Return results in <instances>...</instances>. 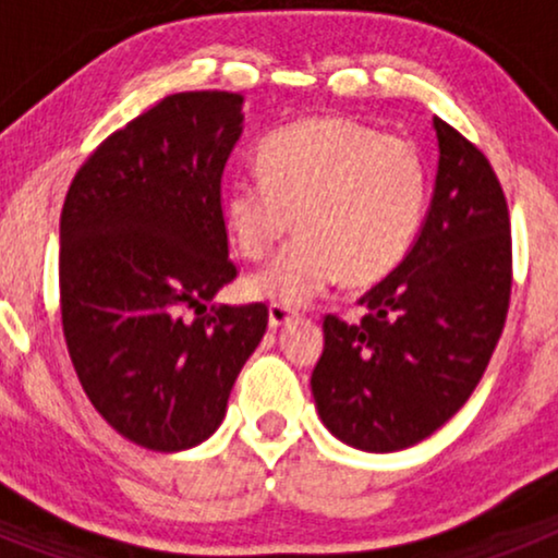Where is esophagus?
<instances>
[{
    "label": "esophagus",
    "mask_w": 558,
    "mask_h": 558,
    "mask_svg": "<svg viewBox=\"0 0 558 558\" xmlns=\"http://www.w3.org/2000/svg\"><path fill=\"white\" fill-rule=\"evenodd\" d=\"M290 318H293V310L290 307H282V304H270L268 307V322L270 327H282V324H288Z\"/></svg>",
    "instance_id": "34e87169"
}]
</instances>
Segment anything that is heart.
<instances>
[{"label": "heart", "instance_id": "b5f03b06", "mask_svg": "<svg viewBox=\"0 0 558 558\" xmlns=\"http://www.w3.org/2000/svg\"><path fill=\"white\" fill-rule=\"evenodd\" d=\"M259 175L226 186L231 243L263 259L293 229L302 234L245 279L254 299L302 307L343 276L386 279L416 243L430 201V172L416 145L347 117H315L270 133Z\"/></svg>", "mask_w": 558, "mask_h": 558}]
</instances>
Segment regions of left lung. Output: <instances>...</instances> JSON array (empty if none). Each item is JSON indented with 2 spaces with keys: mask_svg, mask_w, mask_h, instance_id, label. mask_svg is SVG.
<instances>
[{
  "mask_svg": "<svg viewBox=\"0 0 558 558\" xmlns=\"http://www.w3.org/2000/svg\"><path fill=\"white\" fill-rule=\"evenodd\" d=\"M438 175L422 234L366 295L354 324L324 318L313 397L347 445H418L472 397L500 340L511 299V220L489 159L433 120Z\"/></svg>",
  "mask_w": 558,
  "mask_h": 558,
  "instance_id": "1",
  "label": "left lung"
}]
</instances>
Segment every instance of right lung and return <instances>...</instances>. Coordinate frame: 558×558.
I'll use <instances>...</instances> for the list:
<instances>
[{
	"mask_svg": "<svg viewBox=\"0 0 558 558\" xmlns=\"http://www.w3.org/2000/svg\"><path fill=\"white\" fill-rule=\"evenodd\" d=\"M240 133L243 95H170L102 140L63 201L69 357L97 413L147 450L218 430L268 327L259 302L206 307L236 276L220 179Z\"/></svg>",
	"mask_w": 558,
	"mask_h": 558,
	"instance_id": "1",
	"label": "right lung"
}]
</instances>
